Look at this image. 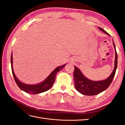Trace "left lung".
<instances>
[{"instance_id": "obj_1", "label": "left lung", "mask_w": 125, "mask_h": 125, "mask_svg": "<svg viewBox=\"0 0 125 125\" xmlns=\"http://www.w3.org/2000/svg\"><path fill=\"white\" fill-rule=\"evenodd\" d=\"M99 28L101 31H103L106 34L109 35L108 33L106 32L104 29L99 27ZM113 42L115 47L116 54L115 67L110 76L107 79L100 81H94L90 80L85 78L81 73L79 69L74 66V70L73 73L74 86L75 89L79 92L85 95H95L104 91L110 85L113 80V78L115 76L117 66V54L113 40Z\"/></svg>"}]
</instances>
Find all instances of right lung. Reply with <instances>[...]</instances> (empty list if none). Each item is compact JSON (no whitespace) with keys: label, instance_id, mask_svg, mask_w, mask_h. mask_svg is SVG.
Returning <instances> with one entry per match:
<instances>
[{"label":"right lung","instance_id":"right-lung-1","mask_svg":"<svg viewBox=\"0 0 125 125\" xmlns=\"http://www.w3.org/2000/svg\"><path fill=\"white\" fill-rule=\"evenodd\" d=\"M11 70L13 75L14 80L16 81L17 84L19 87L20 89L24 91V92L30 93L32 94H36L42 93L48 90L51 87L55 81V78L57 73L61 70L63 68V67L66 66V64L62 66H59L57 67L52 72L50 75L45 79V80L40 84H35V85H29L24 84L23 83L21 82L17 78L16 75H15L14 71L13 70L12 67V55H11Z\"/></svg>","mask_w":125,"mask_h":125}]
</instances>
